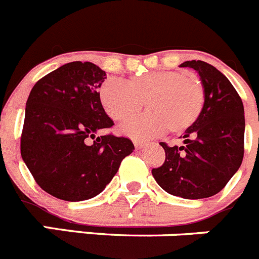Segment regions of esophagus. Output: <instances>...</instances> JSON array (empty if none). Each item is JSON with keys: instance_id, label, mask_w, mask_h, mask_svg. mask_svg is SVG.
I'll return each mask as SVG.
<instances>
[{"instance_id": "1", "label": "esophagus", "mask_w": 259, "mask_h": 259, "mask_svg": "<svg viewBox=\"0 0 259 259\" xmlns=\"http://www.w3.org/2000/svg\"><path fill=\"white\" fill-rule=\"evenodd\" d=\"M134 146H135V149H142L144 147V143L141 141H134Z\"/></svg>"}]
</instances>
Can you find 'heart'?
Returning a JSON list of instances; mask_svg holds the SVG:
<instances>
[{"label": "heart", "mask_w": 259, "mask_h": 259, "mask_svg": "<svg viewBox=\"0 0 259 259\" xmlns=\"http://www.w3.org/2000/svg\"><path fill=\"white\" fill-rule=\"evenodd\" d=\"M100 100L113 120L125 121L141 110L146 100L148 112L120 127L134 139L165 134H183L198 121L204 107V88L184 71L144 72L125 81L110 78L101 85Z\"/></svg>", "instance_id": "b5f03b06"}]
</instances>
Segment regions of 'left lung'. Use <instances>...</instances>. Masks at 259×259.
<instances>
[{"label":"left lung","mask_w":259,"mask_h":259,"mask_svg":"<svg viewBox=\"0 0 259 259\" xmlns=\"http://www.w3.org/2000/svg\"><path fill=\"white\" fill-rule=\"evenodd\" d=\"M181 67L198 72L204 88V107L198 121L185 132L183 146L165 149L163 165L152 170L168 194L202 199L217 194L239 170L244 156V106L226 76L204 61H185Z\"/></svg>","instance_id":"1"}]
</instances>
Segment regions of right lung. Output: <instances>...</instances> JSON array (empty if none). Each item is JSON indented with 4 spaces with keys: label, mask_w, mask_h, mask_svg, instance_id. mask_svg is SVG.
Masks as SVG:
<instances>
[{
    "label": "right lung",
    "mask_w": 259,
    "mask_h": 259,
    "mask_svg": "<svg viewBox=\"0 0 259 259\" xmlns=\"http://www.w3.org/2000/svg\"><path fill=\"white\" fill-rule=\"evenodd\" d=\"M105 79L92 62H69L38 80L28 97L21 157L37 184L59 199L98 195L134 149L127 138L98 135L113 125L98 93Z\"/></svg>",
    "instance_id": "obj_1"
}]
</instances>
